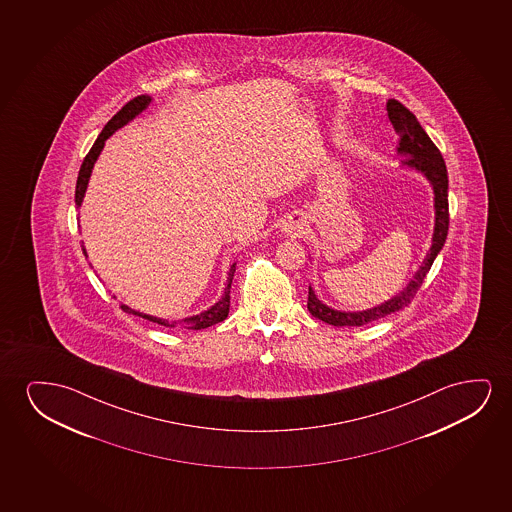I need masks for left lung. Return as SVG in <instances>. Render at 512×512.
<instances>
[{"instance_id":"8db88e82","label":"left lung","mask_w":512,"mask_h":512,"mask_svg":"<svg viewBox=\"0 0 512 512\" xmlns=\"http://www.w3.org/2000/svg\"><path fill=\"white\" fill-rule=\"evenodd\" d=\"M386 112H388V119L392 122L395 133L400 136L397 152L404 157L400 161L402 166L420 171V173L427 176L428 182L432 183L435 208L432 246H430L427 257L423 260L420 269L407 283V287L399 294L393 295L392 299L376 306V308L355 311V313L337 311V309L329 308L327 304H323L316 297L313 288L309 287V313L315 318H320L322 322L334 325V327H360V325L385 318V316L392 315L395 311L406 308L407 304H411V301H413L416 292L420 290L421 283L427 278V273L434 264L437 253L441 252L442 246L448 238V169H446L441 152H439V148L435 147L434 141L428 138V134L420 126V122L414 117V113L409 112L406 106L399 103L397 99H388Z\"/></svg>"}]
</instances>
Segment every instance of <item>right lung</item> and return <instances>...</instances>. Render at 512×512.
Here are the masks:
<instances>
[{
    "instance_id": "obj_1",
    "label": "right lung",
    "mask_w": 512,
    "mask_h": 512,
    "mask_svg": "<svg viewBox=\"0 0 512 512\" xmlns=\"http://www.w3.org/2000/svg\"><path fill=\"white\" fill-rule=\"evenodd\" d=\"M150 101H152V98L145 96V94L138 96V98L131 99L129 103H126V105L120 108L119 112L113 115L112 119L108 120L105 129L99 134L98 140L94 141V145H92L91 150H89V154L85 155L84 162H82L80 171H78L77 190H75V203H77V206H80L82 201H84L85 190H87V183H89V178H91L94 162L98 161L99 154H101V150L105 147V141L108 140L117 129L126 126L129 120H133L136 115H140V113L150 105ZM82 250H84L85 253V248H82ZM234 271H236V264H232L231 269H229L227 287H225L222 297H220L210 309H206V311L199 313V315L169 322V320H162V318H157V316L145 315V313H140V311H134V309L129 308L126 304H122L120 308L124 309L129 315L133 313V315L145 318L148 322L164 325V327H169V329H206V327H211V325H215V323L224 322L227 315H229V306H231V283Z\"/></svg>"
}]
</instances>
